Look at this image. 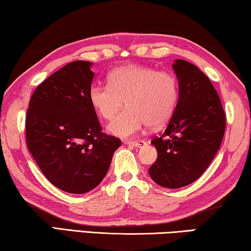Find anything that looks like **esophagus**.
<instances>
[{
	"label": "esophagus",
	"mask_w": 251,
	"mask_h": 251,
	"mask_svg": "<svg viewBox=\"0 0 251 251\" xmlns=\"http://www.w3.org/2000/svg\"><path fill=\"white\" fill-rule=\"evenodd\" d=\"M125 144H128V145H132L134 147H142V146L146 145V141L145 140H134V141H129V140H126Z\"/></svg>",
	"instance_id": "esophagus-1"
}]
</instances>
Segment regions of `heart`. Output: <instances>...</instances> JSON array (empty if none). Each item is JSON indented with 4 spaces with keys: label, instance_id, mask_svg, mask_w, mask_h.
Masks as SVG:
<instances>
[{
    "label": "heart",
    "instance_id": "heart-1",
    "mask_svg": "<svg viewBox=\"0 0 251 251\" xmlns=\"http://www.w3.org/2000/svg\"><path fill=\"white\" fill-rule=\"evenodd\" d=\"M109 85L93 84L88 100L104 120L118 114L107 130L117 137L130 138L146 126L157 128L169 120L178 102L179 87L176 76L167 71L146 66H121L111 71Z\"/></svg>",
    "mask_w": 251,
    "mask_h": 251
}]
</instances>
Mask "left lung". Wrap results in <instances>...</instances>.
<instances>
[{
  "mask_svg": "<svg viewBox=\"0 0 251 251\" xmlns=\"http://www.w3.org/2000/svg\"><path fill=\"white\" fill-rule=\"evenodd\" d=\"M173 68L178 78L176 109L161 136L151 144L158 152L149 175L160 186L179 188L195 182L221 146L226 113L211 80L186 60Z\"/></svg>",
  "mask_w": 251,
  "mask_h": 251,
  "instance_id": "left-lung-1",
  "label": "left lung"
}]
</instances>
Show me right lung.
<instances>
[{
    "label": "right lung",
    "mask_w": 251,
    "mask_h": 251,
    "mask_svg": "<svg viewBox=\"0 0 251 251\" xmlns=\"http://www.w3.org/2000/svg\"><path fill=\"white\" fill-rule=\"evenodd\" d=\"M90 61L67 64L38 85L25 115L26 146L50 183L83 194L102 182L121 140L102 132L88 100Z\"/></svg>",
    "instance_id": "add662e5"
}]
</instances>
